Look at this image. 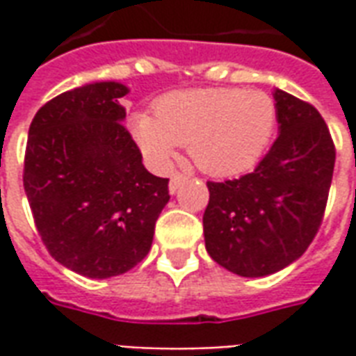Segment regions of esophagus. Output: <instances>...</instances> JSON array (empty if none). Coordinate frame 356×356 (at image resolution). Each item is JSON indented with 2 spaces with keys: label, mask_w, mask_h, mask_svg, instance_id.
I'll use <instances>...</instances> for the list:
<instances>
[{
  "label": "esophagus",
  "mask_w": 356,
  "mask_h": 356,
  "mask_svg": "<svg viewBox=\"0 0 356 356\" xmlns=\"http://www.w3.org/2000/svg\"><path fill=\"white\" fill-rule=\"evenodd\" d=\"M186 179V175H183V173H173L171 175V181H170V193L175 194L177 193V188L181 185H183V181Z\"/></svg>",
  "instance_id": "esophagus-1"
}]
</instances>
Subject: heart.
Listing matches in <instances>:
<instances>
[{"label": "heart", "instance_id": "heart-1", "mask_svg": "<svg viewBox=\"0 0 356 356\" xmlns=\"http://www.w3.org/2000/svg\"><path fill=\"white\" fill-rule=\"evenodd\" d=\"M276 104L263 91L206 88L173 91L154 116L135 114L131 133L156 170H168L181 145L213 177L244 173L261 160L276 129Z\"/></svg>", "mask_w": 356, "mask_h": 356}]
</instances>
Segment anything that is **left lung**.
<instances>
[{
  "mask_svg": "<svg viewBox=\"0 0 356 356\" xmlns=\"http://www.w3.org/2000/svg\"><path fill=\"white\" fill-rule=\"evenodd\" d=\"M278 137L252 173L208 181L204 238L234 275L267 276L305 254L321 229L336 147L313 104L275 89Z\"/></svg>",
  "mask_w": 356,
  "mask_h": 356,
  "instance_id": "obj_1",
  "label": "left lung"
}]
</instances>
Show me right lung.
Segmentation results:
<instances>
[{"label":"right lung","instance_id":"add662e5","mask_svg":"<svg viewBox=\"0 0 356 356\" xmlns=\"http://www.w3.org/2000/svg\"><path fill=\"white\" fill-rule=\"evenodd\" d=\"M127 93L118 81L60 93L28 131L22 181L35 229L60 265L89 278L143 261L170 202V179L148 173L122 124Z\"/></svg>","mask_w":356,"mask_h":356}]
</instances>
